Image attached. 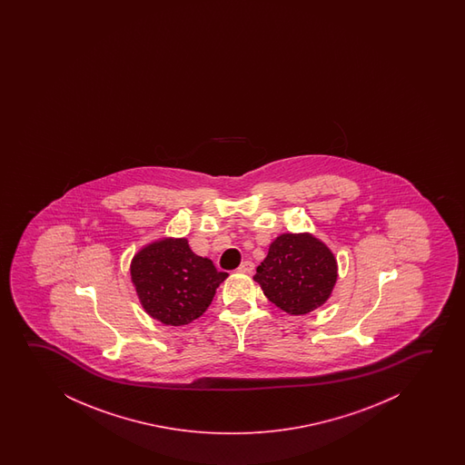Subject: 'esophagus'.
<instances>
[{
	"label": "esophagus",
	"mask_w": 465,
	"mask_h": 465,
	"mask_svg": "<svg viewBox=\"0 0 465 465\" xmlns=\"http://www.w3.org/2000/svg\"><path fill=\"white\" fill-rule=\"evenodd\" d=\"M240 273H252L254 272V263L251 261L242 262V265L238 267Z\"/></svg>",
	"instance_id": "obj_1"
}]
</instances>
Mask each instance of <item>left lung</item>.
<instances>
[{
	"label": "left lung",
	"mask_w": 465,
	"mask_h": 465,
	"mask_svg": "<svg viewBox=\"0 0 465 465\" xmlns=\"http://www.w3.org/2000/svg\"><path fill=\"white\" fill-rule=\"evenodd\" d=\"M254 281L272 303L299 316L331 297L337 261L331 249L310 233H284L270 244Z\"/></svg>",
	"instance_id": "1"
}]
</instances>
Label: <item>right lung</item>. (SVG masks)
Returning <instances> with one entry per match:
<instances>
[{"mask_svg":"<svg viewBox=\"0 0 465 465\" xmlns=\"http://www.w3.org/2000/svg\"><path fill=\"white\" fill-rule=\"evenodd\" d=\"M132 281L149 316L166 325H185L200 318L229 273L210 259L193 254L185 238H165L134 255Z\"/></svg>","mask_w":465,"mask_h":465,"instance_id":"obj_1","label":"right lung"}]
</instances>
